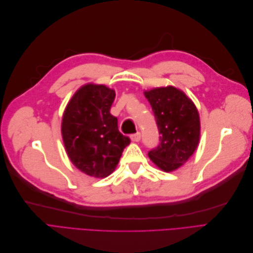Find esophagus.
Returning <instances> with one entry per match:
<instances>
[{
    "label": "esophagus",
    "instance_id": "obj_1",
    "mask_svg": "<svg viewBox=\"0 0 253 253\" xmlns=\"http://www.w3.org/2000/svg\"><path fill=\"white\" fill-rule=\"evenodd\" d=\"M131 139H132V141L138 142V141L141 139V134H140L139 132H137V133L131 135Z\"/></svg>",
    "mask_w": 253,
    "mask_h": 253
}]
</instances>
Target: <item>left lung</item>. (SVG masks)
Wrapping results in <instances>:
<instances>
[{
  "label": "left lung",
  "instance_id": "8db88e82",
  "mask_svg": "<svg viewBox=\"0 0 253 253\" xmlns=\"http://www.w3.org/2000/svg\"><path fill=\"white\" fill-rule=\"evenodd\" d=\"M160 134L149 157L165 172L178 169L193 154L200 141L201 122L196 106L174 86L144 91Z\"/></svg>",
  "mask_w": 253,
  "mask_h": 253
}]
</instances>
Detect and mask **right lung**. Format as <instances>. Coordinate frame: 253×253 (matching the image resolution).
Instances as JSON below:
<instances>
[{
  "label": "right lung",
  "instance_id": "1",
  "mask_svg": "<svg viewBox=\"0 0 253 253\" xmlns=\"http://www.w3.org/2000/svg\"><path fill=\"white\" fill-rule=\"evenodd\" d=\"M115 90L86 84L76 91L62 118V137L73 165L89 176L103 178L119 163L131 140L118 129L110 113Z\"/></svg>",
  "mask_w": 253,
  "mask_h": 253
}]
</instances>
